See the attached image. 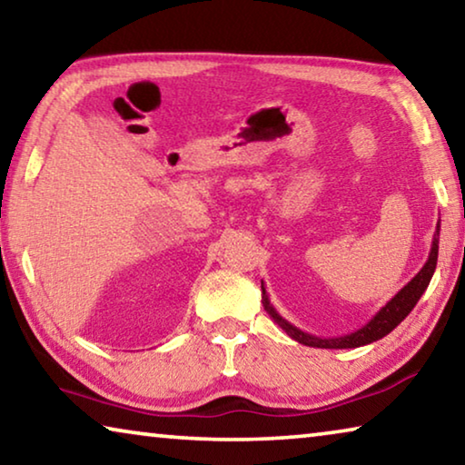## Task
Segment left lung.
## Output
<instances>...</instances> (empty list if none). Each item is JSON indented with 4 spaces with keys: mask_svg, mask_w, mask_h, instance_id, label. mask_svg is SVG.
Masks as SVG:
<instances>
[{
    "mask_svg": "<svg viewBox=\"0 0 465 465\" xmlns=\"http://www.w3.org/2000/svg\"><path fill=\"white\" fill-rule=\"evenodd\" d=\"M439 223H437V232L432 235V246L429 252V261L424 262L419 274L404 285L402 289L393 295L383 308L375 313V316L367 322L363 328L355 330V332L346 334V336H338V338H320V336H312L303 330L295 328L293 324L281 316V313L272 308L269 293H266L264 282H262V305L264 310L269 312V316L277 322V324L285 330V332L293 338V341L302 342L305 346H316V349H357V346H365L371 344L375 341H380L385 334H390L393 328H396L400 322H402L408 313L414 310V305L419 303V299L422 297L424 291H427L429 282L432 279V272L437 269V256H439Z\"/></svg>",
    "mask_w": 465,
    "mask_h": 465,
    "instance_id": "left-lung-1",
    "label": "left lung"
}]
</instances>
